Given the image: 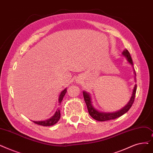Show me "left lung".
I'll list each match as a JSON object with an SVG mask.
<instances>
[{
	"label": "left lung",
	"mask_w": 153,
	"mask_h": 153,
	"mask_svg": "<svg viewBox=\"0 0 153 153\" xmlns=\"http://www.w3.org/2000/svg\"><path fill=\"white\" fill-rule=\"evenodd\" d=\"M123 55L126 59H127V61H128V62L130 64L133 65L132 58L131 57V55L129 54V51L127 49H125L123 52ZM134 73L135 76H136L134 70ZM134 78L136 80V77H134ZM136 88H137V85L135 84L133 91H132L131 99H130L129 101L128 102V103L126 104L124 107L123 108H122L121 110H119V111H117L116 112H100V111H97L96 109L94 108V107L92 105V100H91V96L89 94V93L85 92V91H83L84 99L85 102L86 104V105H87L89 115L93 119H94L95 120L98 121H109V120H111V119H116L119 117L121 116L122 115L126 113V112H127L129 110V109L131 108L132 104H133V102L134 101V99H135Z\"/></svg>",
	"instance_id": "left-lung-1"
}]
</instances>
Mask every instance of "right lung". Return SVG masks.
<instances>
[{
	"mask_svg": "<svg viewBox=\"0 0 153 153\" xmlns=\"http://www.w3.org/2000/svg\"><path fill=\"white\" fill-rule=\"evenodd\" d=\"M66 92H67V88H65L61 92V94L59 97V103L60 104L62 101L63 97L65 96ZM60 117H61L60 110L57 109L56 112H55V114H54V116H52L49 119H47V120L42 121H33V122L38 125H41V126H53L55 124H56L59 121Z\"/></svg>",
	"mask_w": 153,
	"mask_h": 153,
	"instance_id": "add662e5",
	"label": "right lung"
}]
</instances>
